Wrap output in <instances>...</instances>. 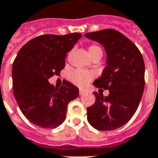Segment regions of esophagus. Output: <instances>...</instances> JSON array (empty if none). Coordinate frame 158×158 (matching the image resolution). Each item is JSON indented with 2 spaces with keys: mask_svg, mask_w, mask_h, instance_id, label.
Instances as JSON below:
<instances>
[{
  "mask_svg": "<svg viewBox=\"0 0 158 158\" xmlns=\"http://www.w3.org/2000/svg\"><path fill=\"white\" fill-rule=\"evenodd\" d=\"M84 93H85V91H84V90H82V89H80L79 91V95H83L84 94Z\"/></svg>",
  "mask_w": 158,
  "mask_h": 158,
  "instance_id": "34e87169",
  "label": "esophagus"
}]
</instances>
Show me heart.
I'll return each instance as SVG.
<instances>
[{
    "mask_svg": "<svg viewBox=\"0 0 158 158\" xmlns=\"http://www.w3.org/2000/svg\"><path fill=\"white\" fill-rule=\"evenodd\" d=\"M88 51L91 58L94 57L96 55H100L102 57V55H103V50L98 44H90L88 48ZM94 78V74H93L92 72L81 70V69L75 70L69 76L70 81L80 88L86 86Z\"/></svg>",
    "mask_w": 158,
    "mask_h": 158,
    "instance_id": "1",
    "label": "heart"
}]
</instances>
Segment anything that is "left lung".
Listing matches in <instances>:
<instances>
[{"label": "left lung", "mask_w": 158, "mask_h": 158, "mask_svg": "<svg viewBox=\"0 0 158 158\" xmlns=\"http://www.w3.org/2000/svg\"><path fill=\"white\" fill-rule=\"evenodd\" d=\"M85 36L105 49L107 66L94 85L109 90L107 97L94 94L95 102L87 108L88 121L99 131L117 129L132 118L143 96L145 85L143 55L134 43L116 30L89 32Z\"/></svg>", "instance_id": "obj_1"}]
</instances>
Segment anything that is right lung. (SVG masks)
Returning <instances> with one entry per match:
<instances>
[{"label": "right lung", "instance_id": "add662e5", "mask_svg": "<svg viewBox=\"0 0 158 158\" xmlns=\"http://www.w3.org/2000/svg\"><path fill=\"white\" fill-rule=\"evenodd\" d=\"M80 33L43 35L23 45L12 66L13 94L20 111L38 127L53 129L66 118L68 104L79 89L64 80L60 89L48 79L65 66L67 53L81 38Z\"/></svg>", "mask_w": 158, "mask_h": 158}]
</instances>
